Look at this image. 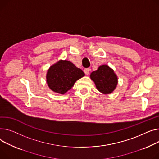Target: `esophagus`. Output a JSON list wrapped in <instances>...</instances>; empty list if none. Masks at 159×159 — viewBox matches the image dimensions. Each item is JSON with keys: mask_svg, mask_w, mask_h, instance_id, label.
Returning <instances> with one entry per match:
<instances>
[{"mask_svg": "<svg viewBox=\"0 0 159 159\" xmlns=\"http://www.w3.org/2000/svg\"><path fill=\"white\" fill-rule=\"evenodd\" d=\"M89 71V68H85V69L84 70V72L85 73V74H86V75H88Z\"/></svg>", "mask_w": 159, "mask_h": 159, "instance_id": "1", "label": "esophagus"}]
</instances>
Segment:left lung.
Returning <instances> with one entry per match:
<instances>
[{"instance_id":"obj_1","label":"left lung","mask_w":159,"mask_h":159,"mask_svg":"<svg viewBox=\"0 0 159 159\" xmlns=\"http://www.w3.org/2000/svg\"><path fill=\"white\" fill-rule=\"evenodd\" d=\"M90 77L95 83L97 89L103 94L112 93L118 84L117 76L107 65L100 66L97 71L91 73Z\"/></svg>"}]
</instances>
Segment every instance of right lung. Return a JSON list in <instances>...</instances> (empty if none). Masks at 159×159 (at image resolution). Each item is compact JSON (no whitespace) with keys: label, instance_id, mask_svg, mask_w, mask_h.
<instances>
[{"label":"right lung","instance_id":"obj_1","mask_svg":"<svg viewBox=\"0 0 159 159\" xmlns=\"http://www.w3.org/2000/svg\"><path fill=\"white\" fill-rule=\"evenodd\" d=\"M84 76L81 69L77 68L68 61H59L52 65L47 71V82L49 88L54 92L65 94L75 82Z\"/></svg>","mask_w":159,"mask_h":159}]
</instances>
